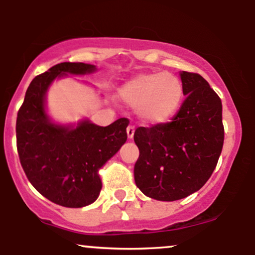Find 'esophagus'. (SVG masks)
Wrapping results in <instances>:
<instances>
[{
    "label": "esophagus",
    "instance_id": "obj_1",
    "mask_svg": "<svg viewBox=\"0 0 255 255\" xmlns=\"http://www.w3.org/2000/svg\"><path fill=\"white\" fill-rule=\"evenodd\" d=\"M127 136H128V139H133V136H134V127L133 126H128L127 127Z\"/></svg>",
    "mask_w": 255,
    "mask_h": 255
}]
</instances>
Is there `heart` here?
Wrapping results in <instances>:
<instances>
[{"instance_id": "obj_1", "label": "heart", "mask_w": 255, "mask_h": 255, "mask_svg": "<svg viewBox=\"0 0 255 255\" xmlns=\"http://www.w3.org/2000/svg\"><path fill=\"white\" fill-rule=\"evenodd\" d=\"M184 86L171 73L139 74L118 91L121 103L136 109L142 121L150 125L169 122L180 111L184 101Z\"/></svg>"}]
</instances>
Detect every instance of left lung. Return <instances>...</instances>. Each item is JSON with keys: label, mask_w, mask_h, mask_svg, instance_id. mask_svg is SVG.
<instances>
[{"label": "left lung", "mask_w": 255, "mask_h": 255, "mask_svg": "<svg viewBox=\"0 0 255 255\" xmlns=\"http://www.w3.org/2000/svg\"><path fill=\"white\" fill-rule=\"evenodd\" d=\"M182 107L171 122L139 127L134 141L137 188L159 201L180 200L199 191L217 165L224 141L222 102L201 75L180 72Z\"/></svg>", "instance_id": "left-lung-1"}]
</instances>
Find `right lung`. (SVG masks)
Masks as SVG:
<instances>
[{"mask_svg":"<svg viewBox=\"0 0 255 255\" xmlns=\"http://www.w3.org/2000/svg\"><path fill=\"white\" fill-rule=\"evenodd\" d=\"M96 71L89 63L51 67L31 81L17 113L16 146L26 176L43 197L64 207H84L97 200L99 170L127 141V119L101 127L89 119L60 124L48 114L46 95L56 79Z\"/></svg>","mask_w":255,"mask_h":255,"instance_id":"right-lung-1","label":"right lung"}]
</instances>
